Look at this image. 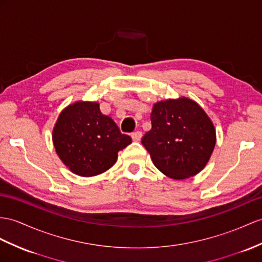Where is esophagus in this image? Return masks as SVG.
Returning <instances> with one entry per match:
<instances>
[{"label":"esophagus","instance_id":"esophagus-1","mask_svg":"<svg viewBox=\"0 0 262 262\" xmlns=\"http://www.w3.org/2000/svg\"><path fill=\"white\" fill-rule=\"evenodd\" d=\"M131 137H132V140H133V141H139V140L141 139V137H142V132H141V131L132 132Z\"/></svg>","mask_w":262,"mask_h":262}]
</instances>
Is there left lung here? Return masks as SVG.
Returning <instances> with one entry per match:
<instances>
[{
	"instance_id": "8db88e82",
	"label": "left lung",
	"mask_w": 262,
	"mask_h": 262,
	"mask_svg": "<svg viewBox=\"0 0 262 262\" xmlns=\"http://www.w3.org/2000/svg\"><path fill=\"white\" fill-rule=\"evenodd\" d=\"M150 119L141 142L156 167L176 180L199 173L215 144L214 126L202 107L187 98L161 101Z\"/></svg>"
}]
</instances>
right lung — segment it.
Returning <instances> with one entry per match:
<instances>
[{
	"label": "right lung",
	"mask_w": 262,
	"mask_h": 262,
	"mask_svg": "<svg viewBox=\"0 0 262 262\" xmlns=\"http://www.w3.org/2000/svg\"><path fill=\"white\" fill-rule=\"evenodd\" d=\"M57 156L73 173L93 177L109 170L118 152L132 142L97 102H76L63 110L53 130Z\"/></svg>",
	"instance_id": "right-lung-1"
}]
</instances>
